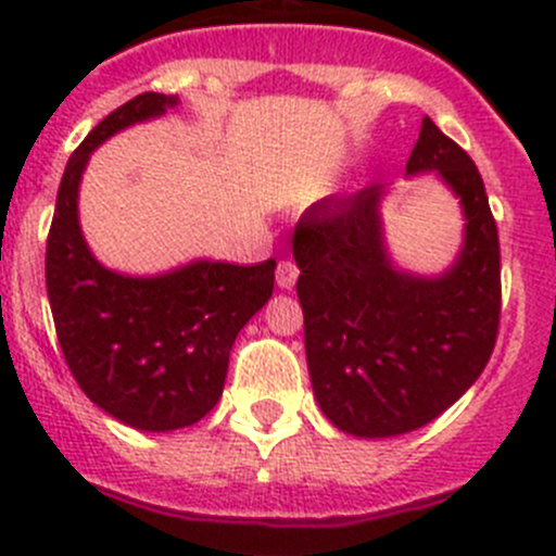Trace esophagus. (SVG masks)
I'll return each mask as SVG.
<instances>
[{"label": "esophagus", "mask_w": 556, "mask_h": 556, "mask_svg": "<svg viewBox=\"0 0 556 556\" xmlns=\"http://www.w3.org/2000/svg\"><path fill=\"white\" fill-rule=\"evenodd\" d=\"M296 276H300V270H296L294 262L283 260V262H280V265H278V270H276V283H278L283 291H289V289H294Z\"/></svg>", "instance_id": "34e87169"}]
</instances>
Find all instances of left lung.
<instances>
[{
    "mask_svg": "<svg viewBox=\"0 0 556 556\" xmlns=\"http://www.w3.org/2000/svg\"><path fill=\"white\" fill-rule=\"evenodd\" d=\"M435 173L463 207L452 265L421 276L392 260L381 202L389 186L327 197L294 229L305 356L321 414L356 438L430 425L476 383L500 324V243L476 164L430 115L405 175Z\"/></svg>",
    "mask_w": 556,
    "mask_h": 556,
    "instance_id": "obj_1",
    "label": "left lung"
}]
</instances>
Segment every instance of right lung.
<instances>
[{
    "label": "right lung",
    "mask_w": 556,
    "mask_h": 556,
    "mask_svg": "<svg viewBox=\"0 0 556 556\" xmlns=\"http://www.w3.org/2000/svg\"><path fill=\"white\" fill-rule=\"evenodd\" d=\"M178 104L148 91L93 126L64 169L46 249L48 300L75 381L104 414L140 432L184 430L211 414L235 338L267 305L276 280V260L249 267L194 260L126 276L91 254L78 216L91 153Z\"/></svg>",
    "instance_id": "right-lung-1"
}]
</instances>
